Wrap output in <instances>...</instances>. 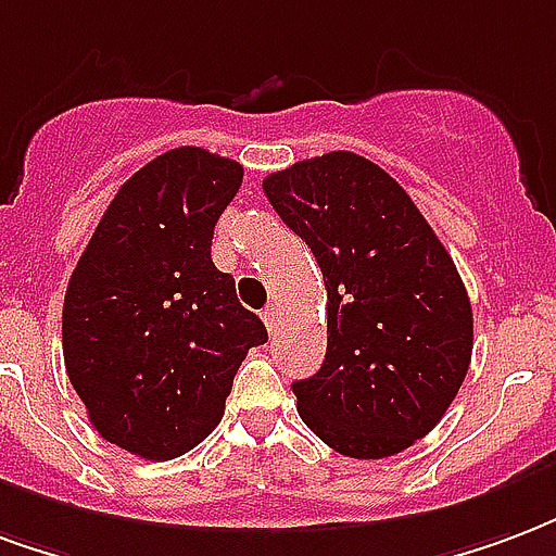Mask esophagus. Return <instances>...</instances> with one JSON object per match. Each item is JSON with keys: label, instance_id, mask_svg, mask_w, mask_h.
<instances>
[{"label": "esophagus", "instance_id": "obj_1", "mask_svg": "<svg viewBox=\"0 0 556 556\" xmlns=\"http://www.w3.org/2000/svg\"><path fill=\"white\" fill-rule=\"evenodd\" d=\"M277 315H279L277 303H270V306H267V309L262 312V320H265V327L270 332H277Z\"/></svg>", "mask_w": 556, "mask_h": 556}]
</instances>
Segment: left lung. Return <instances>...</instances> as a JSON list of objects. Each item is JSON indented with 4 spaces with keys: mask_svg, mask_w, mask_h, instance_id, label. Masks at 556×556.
<instances>
[{
    "mask_svg": "<svg viewBox=\"0 0 556 556\" xmlns=\"http://www.w3.org/2000/svg\"><path fill=\"white\" fill-rule=\"evenodd\" d=\"M262 188L327 286V356L291 386L303 425L353 459L401 454L442 421L471 362L454 258L404 188L356 152L291 164Z\"/></svg>",
    "mask_w": 556,
    "mask_h": 556,
    "instance_id": "obj_1",
    "label": "left lung"
}]
</instances>
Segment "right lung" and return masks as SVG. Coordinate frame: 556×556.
Here are the masks:
<instances>
[{
    "mask_svg": "<svg viewBox=\"0 0 556 556\" xmlns=\"http://www.w3.org/2000/svg\"><path fill=\"white\" fill-rule=\"evenodd\" d=\"M232 159L179 147L143 164L105 208L64 298V365L102 439L174 459L224 418L247 351L267 330L212 262L241 188Z\"/></svg>",
    "mask_w": 556,
    "mask_h": 556,
    "instance_id": "obj_1",
    "label": "right lung"
}]
</instances>
